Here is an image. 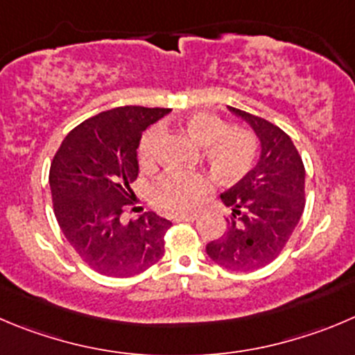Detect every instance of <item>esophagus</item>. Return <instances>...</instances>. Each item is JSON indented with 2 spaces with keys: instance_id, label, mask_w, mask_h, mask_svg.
Wrapping results in <instances>:
<instances>
[{
  "instance_id": "obj_1",
  "label": "esophagus",
  "mask_w": 355,
  "mask_h": 355,
  "mask_svg": "<svg viewBox=\"0 0 355 355\" xmlns=\"http://www.w3.org/2000/svg\"><path fill=\"white\" fill-rule=\"evenodd\" d=\"M198 218L197 212H183V214H175V219L180 221H195Z\"/></svg>"
}]
</instances>
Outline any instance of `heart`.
Listing matches in <instances>:
<instances>
[{"label": "heart", "instance_id": "heart-1", "mask_svg": "<svg viewBox=\"0 0 355 355\" xmlns=\"http://www.w3.org/2000/svg\"><path fill=\"white\" fill-rule=\"evenodd\" d=\"M183 127L198 144L205 164L216 178L226 184L239 183L252 171L259 157V137L249 127L228 125L219 114L198 111L183 121ZM164 130L155 125L143 134L137 146V158L143 168L158 164ZM212 190V178L205 172L168 171L151 184L150 197L158 207L168 211H190Z\"/></svg>", "mask_w": 355, "mask_h": 355}]
</instances>
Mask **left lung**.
<instances>
[{
    "label": "left lung",
    "instance_id": "left-lung-1",
    "mask_svg": "<svg viewBox=\"0 0 355 355\" xmlns=\"http://www.w3.org/2000/svg\"><path fill=\"white\" fill-rule=\"evenodd\" d=\"M261 139L258 165L221 195L232 207L228 228L205 245L209 258L237 272L272 263L288 244L305 209V165L291 137L275 123L230 107Z\"/></svg>",
    "mask_w": 355,
    "mask_h": 355
}]
</instances>
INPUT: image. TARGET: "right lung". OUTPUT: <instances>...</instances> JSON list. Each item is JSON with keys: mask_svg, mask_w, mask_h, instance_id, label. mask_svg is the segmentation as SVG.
<instances>
[{"mask_svg": "<svg viewBox=\"0 0 355 355\" xmlns=\"http://www.w3.org/2000/svg\"><path fill=\"white\" fill-rule=\"evenodd\" d=\"M167 107L120 106L76 125L50 165L53 214L64 237L92 270L107 277L144 272L165 252L168 219L144 212L121 216L136 204V150L143 130ZM134 211V209H132Z\"/></svg>", "mask_w": 355, "mask_h": 355, "instance_id": "add662e5", "label": "right lung"}]
</instances>
